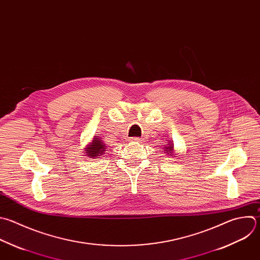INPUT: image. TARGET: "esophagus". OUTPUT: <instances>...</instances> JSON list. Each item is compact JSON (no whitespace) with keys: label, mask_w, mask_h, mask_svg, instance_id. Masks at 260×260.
I'll return each instance as SVG.
<instances>
[{"label":"esophagus","mask_w":260,"mask_h":260,"mask_svg":"<svg viewBox=\"0 0 260 260\" xmlns=\"http://www.w3.org/2000/svg\"><path fill=\"white\" fill-rule=\"evenodd\" d=\"M142 139L139 138V137H134V138H131V142H141Z\"/></svg>","instance_id":"esophagus-1"}]
</instances>
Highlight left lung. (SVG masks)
Returning a JSON list of instances; mask_svg holds the SVG:
<instances>
[{"instance_id": "1", "label": "left lung", "mask_w": 260, "mask_h": 260, "mask_svg": "<svg viewBox=\"0 0 260 260\" xmlns=\"http://www.w3.org/2000/svg\"><path fill=\"white\" fill-rule=\"evenodd\" d=\"M162 150H164V152H165V153L170 154V156L175 155V154H174V145H172L171 141H169V142H168V144H167V146H166V147H164Z\"/></svg>"}]
</instances>
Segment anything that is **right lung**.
Masks as SVG:
<instances>
[{
	"label": "right lung",
	"instance_id": "obj_1",
	"mask_svg": "<svg viewBox=\"0 0 260 260\" xmlns=\"http://www.w3.org/2000/svg\"><path fill=\"white\" fill-rule=\"evenodd\" d=\"M106 151V144L103 143L102 139L98 136H95L92 140V143H90L85 148V154L91 158H95L98 156H102L104 152Z\"/></svg>",
	"mask_w": 260,
	"mask_h": 260
}]
</instances>
